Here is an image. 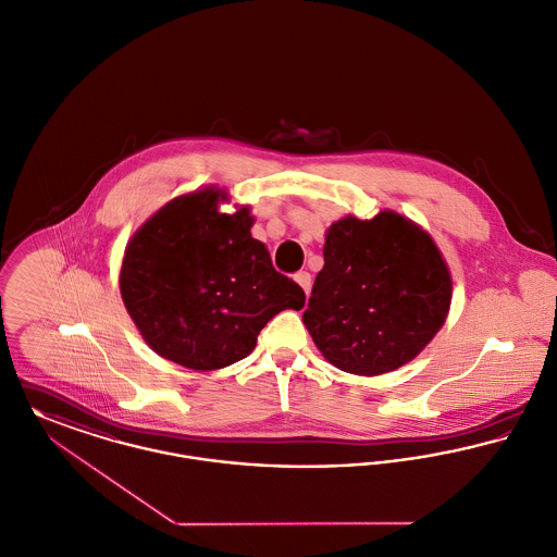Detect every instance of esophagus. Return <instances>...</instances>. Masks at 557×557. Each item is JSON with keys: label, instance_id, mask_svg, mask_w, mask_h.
I'll use <instances>...</instances> for the list:
<instances>
[{"label": "esophagus", "instance_id": "esophagus-1", "mask_svg": "<svg viewBox=\"0 0 557 557\" xmlns=\"http://www.w3.org/2000/svg\"><path fill=\"white\" fill-rule=\"evenodd\" d=\"M296 284L302 288V293L309 296L311 293V275L307 271H298L295 275Z\"/></svg>", "mask_w": 557, "mask_h": 557}]
</instances>
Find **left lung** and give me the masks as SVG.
<instances>
[{"label": "left lung", "mask_w": 557, "mask_h": 557, "mask_svg": "<svg viewBox=\"0 0 557 557\" xmlns=\"http://www.w3.org/2000/svg\"><path fill=\"white\" fill-rule=\"evenodd\" d=\"M453 275L433 237L381 210L332 223L302 322L332 366L379 376L414 360L444 326Z\"/></svg>", "instance_id": "obj_1"}]
</instances>
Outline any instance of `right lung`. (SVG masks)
Here are the masks:
<instances>
[{
	"label": "right lung",
	"mask_w": 557,
	"mask_h": 557,
	"mask_svg": "<svg viewBox=\"0 0 557 557\" xmlns=\"http://www.w3.org/2000/svg\"><path fill=\"white\" fill-rule=\"evenodd\" d=\"M216 185L170 199L132 235L120 293L145 343L164 360L197 372L244 360L284 309H302L305 293L277 273L252 237L250 206Z\"/></svg>",
	"instance_id": "right-lung-1"
}]
</instances>
